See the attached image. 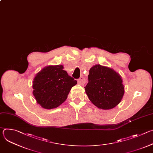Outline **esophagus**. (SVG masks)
Masks as SVG:
<instances>
[{
	"label": "esophagus",
	"instance_id": "1",
	"mask_svg": "<svg viewBox=\"0 0 153 153\" xmlns=\"http://www.w3.org/2000/svg\"><path fill=\"white\" fill-rule=\"evenodd\" d=\"M77 82L79 84H81V85H83L86 82V79H85V77H80L78 80H77Z\"/></svg>",
	"mask_w": 153,
	"mask_h": 153
}]
</instances>
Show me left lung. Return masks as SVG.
Wrapping results in <instances>:
<instances>
[{
	"label": "left lung",
	"instance_id": "8db88e82",
	"mask_svg": "<svg viewBox=\"0 0 153 153\" xmlns=\"http://www.w3.org/2000/svg\"><path fill=\"white\" fill-rule=\"evenodd\" d=\"M122 79L112 68L96 65L90 70L88 83L85 87L90 101L102 110L116 106L124 94Z\"/></svg>",
	"mask_w": 153,
	"mask_h": 153
}]
</instances>
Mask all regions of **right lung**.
I'll use <instances>...</instances> for the list:
<instances>
[{"label": "right lung", "instance_id": "obj_1", "mask_svg": "<svg viewBox=\"0 0 153 153\" xmlns=\"http://www.w3.org/2000/svg\"><path fill=\"white\" fill-rule=\"evenodd\" d=\"M77 80L63 70V65H50L43 68L35 76L33 82V94L42 108L58 107L67 99Z\"/></svg>", "mask_w": 153, "mask_h": 153}]
</instances>
